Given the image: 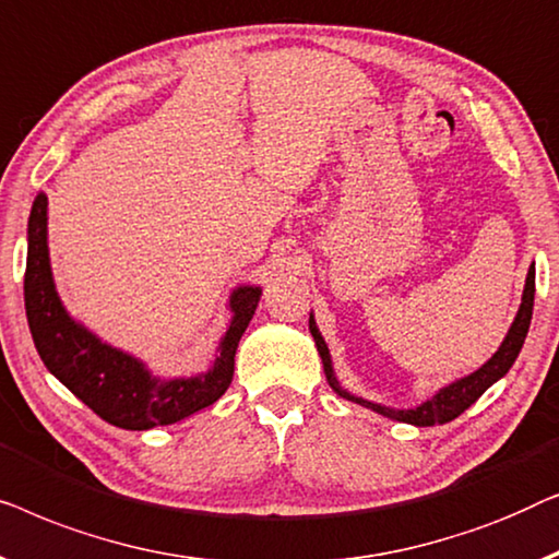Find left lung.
Instances as JSON below:
<instances>
[{"instance_id": "left-lung-1", "label": "left lung", "mask_w": 559, "mask_h": 559, "mask_svg": "<svg viewBox=\"0 0 559 559\" xmlns=\"http://www.w3.org/2000/svg\"><path fill=\"white\" fill-rule=\"evenodd\" d=\"M532 306H534V263L530 273H526V286H524V296H522V306H519V313L514 319L512 329H509L504 344H501L497 355H493L489 361L481 369H476L474 374L463 377V380H455L453 384H448L438 392L433 400H428V403H423L420 407H415V411H392V407H382V405H374V403H367V400L349 395V392H344L340 388V382H336V377L332 372V357H329V349L324 340H321L317 324H313V319H309V329H311V336L313 342H317V349L321 355V361H324V372H326V380L332 388L340 392L342 397L352 400V403L357 405H365L369 411L384 415V418H392V420H400V423H413V426L418 428H426V426H438V423H451L453 418H459L463 411H468L471 405L476 403L478 397L484 395L486 390L491 388L493 382L499 380V377H504L509 372V367L514 365V359L519 355V349H522L524 344V336L530 332V321H532Z\"/></svg>"}]
</instances>
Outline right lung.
Masks as SVG:
<instances>
[{"mask_svg": "<svg viewBox=\"0 0 559 559\" xmlns=\"http://www.w3.org/2000/svg\"><path fill=\"white\" fill-rule=\"evenodd\" d=\"M27 238L25 309L37 355L98 418L126 430L171 426V423L217 403L223 392L230 388L235 349L253 319L261 288L242 286L233 294V324L219 344L215 367L207 374L164 382L148 374L141 361L98 342L62 309L60 298L55 294L50 258H47L45 194H37L33 204Z\"/></svg>", "mask_w": 559, "mask_h": 559, "instance_id": "add662e5", "label": "right lung"}]
</instances>
